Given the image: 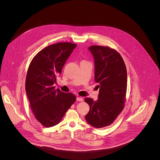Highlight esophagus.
I'll list each match as a JSON object with an SVG mask.
<instances>
[{"label":"esophagus","instance_id":"esophagus-1","mask_svg":"<svg viewBox=\"0 0 160 160\" xmlns=\"http://www.w3.org/2000/svg\"><path fill=\"white\" fill-rule=\"evenodd\" d=\"M76 100H77V101H79V102H82V101L84 100L83 98L80 97H78L76 98Z\"/></svg>","mask_w":160,"mask_h":160}]
</instances>
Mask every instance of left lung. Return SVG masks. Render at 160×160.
I'll return each mask as SVG.
<instances>
[{"label":"left lung","mask_w":160,"mask_h":160,"mask_svg":"<svg viewBox=\"0 0 160 160\" xmlns=\"http://www.w3.org/2000/svg\"><path fill=\"white\" fill-rule=\"evenodd\" d=\"M94 59V78L99 89L98 100L86 98L90 107L85 116L95 128L110 125L124 108L127 89V70L121 55L108 47H89Z\"/></svg>","instance_id":"8db88e82"}]
</instances>
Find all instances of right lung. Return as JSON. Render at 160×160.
Listing matches in <instances>:
<instances>
[{"instance_id":"right-lung-1","label":"right lung","mask_w":160,"mask_h":160,"mask_svg":"<svg viewBox=\"0 0 160 160\" xmlns=\"http://www.w3.org/2000/svg\"><path fill=\"white\" fill-rule=\"evenodd\" d=\"M76 46L69 42L47 46L37 53L29 66L26 95L36 119L46 128L58 124L76 101L74 94L55 89L53 84Z\"/></svg>"}]
</instances>
